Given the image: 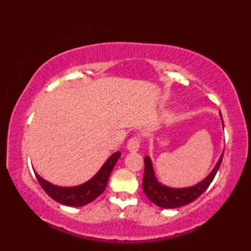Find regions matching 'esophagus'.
<instances>
[{"instance_id": "esophagus-1", "label": "esophagus", "mask_w": 251, "mask_h": 251, "mask_svg": "<svg viewBox=\"0 0 251 251\" xmlns=\"http://www.w3.org/2000/svg\"><path fill=\"white\" fill-rule=\"evenodd\" d=\"M140 148V139L138 137H132L129 139V141L127 142V150L131 153H135Z\"/></svg>"}]
</instances>
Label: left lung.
Wrapping results in <instances>:
<instances>
[{"label":"left lung","mask_w":251,"mask_h":251,"mask_svg":"<svg viewBox=\"0 0 251 251\" xmlns=\"http://www.w3.org/2000/svg\"><path fill=\"white\" fill-rule=\"evenodd\" d=\"M221 115V114H220ZM222 121V116H221ZM223 126V121H222ZM225 127V126H223ZM223 158V153L217 162L216 166L211 170V173L201 182L195 185L188 186V188H170L158 182L155 173H154L151 158L148 155L145 156V174H143L142 189L147 197L154 204L162 208H178L181 206L188 205L195 201L197 197L204 193L205 190L209 186L211 181L219 169Z\"/></svg>","instance_id":"obj_1"}]
</instances>
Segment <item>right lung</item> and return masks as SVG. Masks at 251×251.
Returning a JSON list of instances; mask_svg holds the SVG:
<instances>
[{
  "label": "right lung",
  "instance_id": "obj_1",
  "mask_svg": "<svg viewBox=\"0 0 251 251\" xmlns=\"http://www.w3.org/2000/svg\"><path fill=\"white\" fill-rule=\"evenodd\" d=\"M120 156L121 152L112 154L92 179L76 186H58L42 178L36 172H34V174L42 188L52 200L62 205L81 207L95 201L99 195L103 193L106 184H108L111 172L113 170Z\"/></svg>",
  "mask_w": 251,
  "mask_h": 251
}]
</instances>
